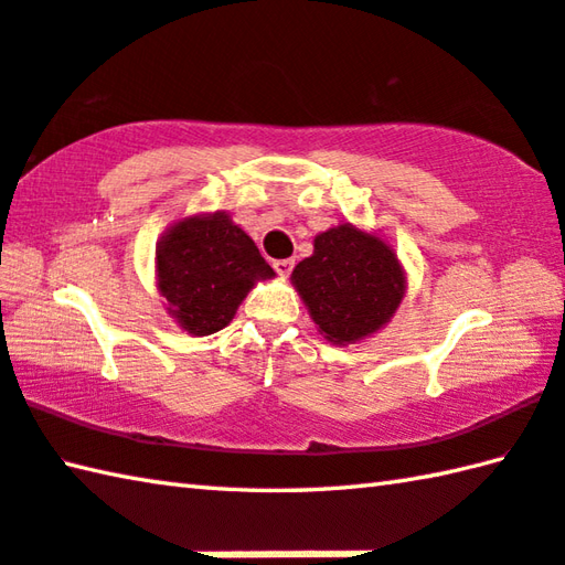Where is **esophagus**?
Returning a JSON list of instances; mask_svg holds the SVG:
<instances>
[{"mask_svg":"<svg viewBox=\"0 0 565 565\" xmlns=\"http://www.w3.org/2000/svg\"><path fill=\"white\" fill-rule=\"evenodd\" d=\"M292 265H295L292 260H287V258H285V260H275V263H273V268H275V273L280 275V278H287V275L292 273Z\"/></svg>","mask_w":565,"mask_h":565,"instance_id":"esophagus-1","label":"esophagus"}]
</instances>
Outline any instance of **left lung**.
<instances>
[{"mask_svg":"<svg viewBox=\"0 0 565 565\" xmlns=\"http://www.w3.org/2000/svg\"><path fill=\"white\" fill-rule=\"evenodd\" d=\"M327 342L347 347L386 327L406 297V270L386 238L339 223L315 236L310 258L290 275Z\"/></svg>","mask_w":565,"mask_h":565,"instance_id":"1","label":"left lung"}]
</instances>
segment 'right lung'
I'll list each match as a JSON object with an SVG mask.
<instances>
[{
    "instance_id": "obj_1",
    "label": "right lung",
    "mask_w": 565,
    "mask_h": 565,
    "mask_svg": "<svg viewBox=\"0 0 565 565\" xmlns=\"http://www.w3.org/2000/svg\"><path fill=\"white\" fill-rule=\"evenodd\" d=\"M167 315L191 337H209L236 317L255 285L275 270L228 211L174 221L154 250Z\"/></svg>"
}]
</instances>
